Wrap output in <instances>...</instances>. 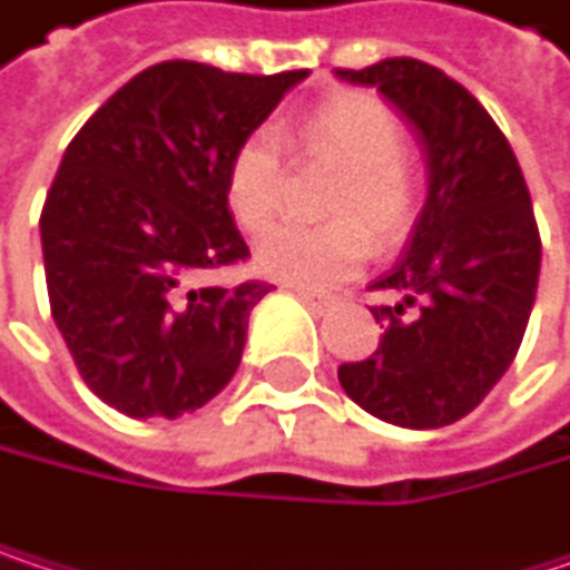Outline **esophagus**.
<instances>
[{
  "mask_svg": "<svg viewBox=\"0 0 570 570\" xmlns=\"http://www.w3.org/2000/svg\"><path fill=\"white\" fill-rule=\"evenodd\" d=\"M295 295H298L308 308H315V312H325V308H332V305L338 302L332 292H312V288H298V285H295Z\"/></svg>",
  "mask_w": 570,
  "mask_h": 570,
  "instance_id": "34e87169",
  "label": "esophagus"
}]
</instances>
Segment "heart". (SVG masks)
Here are the masks:
<instances>
[{
	"label": "heart",
	"mask_w": 570,
	"mask_h": 570,
	"mask_svg": "<svg viewBox=\"0 0 570 570\" xmlns=\"http://www.w3.org/2000/svg\"><path fill=\"white\" fill-rule=\"evenodd\" d=\"M295 139L308 158L342 165L328 212L345 218L318 228H272L255 248V265L262 275L298 288H328L352 278L368 258L372 242L363 220L379 238H395L412 218L415 185L402 161L405 129L379 96L338 92L298 126ZM282 188L285 158L278 136L272 129L248 132L225 171V198L235 222L248 232H262L282 205ZM352 214L363 220L352 219Z\"/></svg>",
	"instance_id": "1"
}]
</instances>
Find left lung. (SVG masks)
Listing matches in <instances>:
<instances>
[{
	"instance_id": "left-lung-1",
	"label": "left lung",
	"mask_w": 570,
	"mask_h": 570,
	"mask_svg": "<svg viewBox=\"0 0 570 570\" xmlns=\"http://www.w3.org/2000/svg\"><path fill=\"white\" fill-rule=\"evenodd\" d=\"M335 76L375 86L415 129L428 168L405 255L368 285L399 298L372 308L385 322L379 352L342 365L338 382L389 425L444 428L484 402L524 338L541 272L531 195L494 119L441 69L402 56Z\"/></svg>"
}]
</instances>
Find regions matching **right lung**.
Returning <instances> with one entry per match:
<instances>
[{"mask_svg": "<svg viewBox=\"0 0 570 570\" xmlns=\"http://www.w3.org/2000/svg\"><path fill=\"white\" fill-rule=\"evenodd\" d=\"M308 69L158 62L69 142L39 232L52 318L82 382L129 419H178L235 375L265 282L195 285L248 258L225 171Z\"/></svg>", "mask_w": 570, "mask_h": 570, "instance_id": "1", "label": "right lung"}]
</instances>
